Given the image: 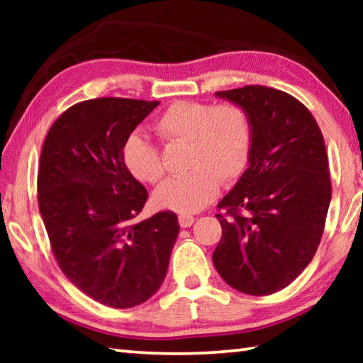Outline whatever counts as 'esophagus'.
I'll list each match as a JSON object with an SVG mask.
<instances>
[{
  "label": "esophagus",
  "mask_w": 363,
  "mask_h": 363,
  "mask_svg": "<svg viewBox=\"0 0 363 363\" xmlns=\"http://www.w3.org/2000/svg\"><path fill=\"white\" fill-rule=\"evenodd\" d=\"M194 220H195V218L190 216V214H181V216H179V225L181 227H190V225L194 224Z\"/></svg>",
  "instance_id": "1"
}]
</instances>
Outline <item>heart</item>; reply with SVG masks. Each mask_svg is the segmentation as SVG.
Returning <instances> with one entry per match:
<instances>
[{
  "label": "heart",
  "instance_id": "obj_1",
  "mask_svg": "<svg viewBox=\"0 0 363 363\" xmlns=\"http://www.w3.org/2000/svg\"><path fill=\"white\" fill-rule=\"evenodd\" d=\"M155 131L169 143H186L182 176L171 177L155 192L163 210L189 214L200 211L216 196L219 184H230L247 168L253 128L242 106L233 102L176 101L158 116ZM123 162L136 179L157 184L164 174L160 152L134 133L121 149Z\"/></svg>",
  "mask_w": 363,
  "mask_h": 363
}]
</instances>
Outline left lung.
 Segmentation results:
<instances>
[{
    "instance_id": "8db88e82",
    "label": "left lung",
    "mask_w": 363,
    "mask_h": 363,
    "mask_svg": "<svg viewBox=\"0 0 363 363\" xmlns=\"http://www.w3.org/2000/svg\"><path fill=\"white\" fill-rule=\"evenodd\" d=\"M251 120L250 167L219 201L213 264L227 285L266 296L291 284L320 243L331 200L320 128L296 97L267 86L218 91Z\"/></svg>"
}]
</instances>
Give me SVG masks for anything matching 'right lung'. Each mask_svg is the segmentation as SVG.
I'll use <instances>...</instances> for the list:
<instances>
[{
	"mask_svg": "<svg viewBox=\"0 0 363 363\" xmlns=\"http://www.w3.org/2000/svg\"><path fill=\"white\" fill-rule=\"evenodd\" d=\"M158 101L99 97L54 121L38 168V205L60 270L97 303L128 309L157 293L179 233L173 211L138 223L149 194L126 168V138Z\"/></svg>",
	"mask_w": 363,
	"mask_h": 363,
	"instance_id": "1",
	"label": "right lung"
}]
</instances>
